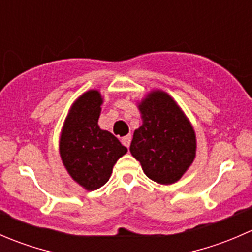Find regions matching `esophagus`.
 I'll return each instance as SVG.
<instances>
[{"instance_id": "1", "label": "esophagus", "mask_w": 252, "mask_h": 252, "mask_svg": "<svg viewBox=\"0 0 252 252\" xmlns=\"http://www.w3.org/2000/svg\"><path fill=\"white\" fill-rule=\"evenodd\" d=\"M130 141H131L130 135H126V136H124V138H122V142H123L124 146H126L128 149H129V146H130Z\"/></svg>"}]
</instances>
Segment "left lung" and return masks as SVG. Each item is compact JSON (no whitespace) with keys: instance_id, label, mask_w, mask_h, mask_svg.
<instances>
[{"instance_id":"left-lung-1","label":"left lung","mask_w":252,"mask_h":252,"mask_svg":"<svg viewBox=\"0 0 252 252\" xmlns=\"http://www.w3.org/2000/svg\"><path fill=\"white\" fill-rule=\"evenodd\" d=\"M138 108L142 124L134 131L131 155L150 179L173 184L196 156L194 128L174 98L162 90L150 91Z\"/></svg>"}]
</instances>
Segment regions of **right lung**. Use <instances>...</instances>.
Segmentation results:
<instances>
[{
  "mask_svg": "<svg viewBox=\"0 0 252 252\" xmlns=\"http://www.w3.org/2000/svg\"><path fill=\"white\" fill-rule=\"evenodd\" d=\"M102 102L98 90L84 93L70 107L61 131L63 166L88 191L105 185L116 162L128 151L113 134L98 126Z\"/></svg>",
  "mask_w": 252,
  "mask_h": 252,
  "instance_id": "obj_1",
  "label": "right lung"
}]
</instances>
